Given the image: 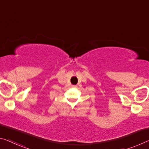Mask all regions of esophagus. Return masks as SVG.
<instances>
[{"instance_id":"obj_1","label":"esophagus","mask_w":149,"mask_h":149,"mask_svg":"<svg viewBox=\"0 0 149 149\" xmlns=\"http://www.w3.org/2000/svg\"><path fill=\"white\" fill-rule=\"evenodd\" d=\"M72 87H77V86H74V85H73V86H72Z\"/></svg>"}]
</instances>
